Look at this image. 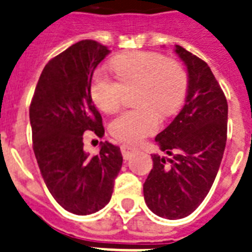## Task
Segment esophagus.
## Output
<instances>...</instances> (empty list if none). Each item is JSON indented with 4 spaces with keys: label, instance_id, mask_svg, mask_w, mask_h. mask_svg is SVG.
Returning <instances> with one entry per match:
<instances>
[{
    "label": "esophagus",
    "instance_id": "1",
    "mask_svg": "<svg viewBox=\"0 0 252 252\" xmlns=\"http://www.w3.org/2000/svg\"><path fill=\"white\" fill-rule=\"evenodd\" d=\"M135 151L136 148L131 147V146H128V144H122V146H121V153H122V157H124V159H126V160H127L128 158L131 157Z\"/></svg>",
    "mask_w": 252,
    "mask_h": 252
}]
</instances>
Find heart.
<instances>
[{
    "instance_id": "obj_1",
    "label": "heart",
    "mask_w": 252,
    "mask_h": 252,
    "mask_svg": "<svg viewBox=\"0 0 252 252\" xmlns=\"http://www.w3.org/2000/svg\"><path fill=\"white\" fill-rule=\"evenodd\" d=\"M110 69L116 80L97 72L91 83V95L99 110L112 114L121 106L124 93L131 91L135 109L125 110L110 124V132L126 143H138L158 131L161 117H168L184 101L188 77L179 62L157 52L132 51L114 56Z\"/></svg>"
}]
</instances>
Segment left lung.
Wrapping results in <instances>:
<instances>
[{
  "mask_svg": "<svg viewBox=\"0 0 252 252\" xmlns=\"http://www.w3.org/2000/svg\"><path fill=\"white\" fill-rule=\"evenodd\" d=\"M188 69L187 102L155 138L171 159L153 157L143 184L144 201L159 217L179 220L193 213L217 176L227 138V101L209 65L176 46Z\"/></svg>",
  "mask_w": 252,
  "mask_h": 252,
  "instance_id": "left-lung-1",
  "label": "left lung"
}]
</instances>
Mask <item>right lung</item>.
<instances>
[{"label":"right lung","instance_id":"1","mask_svg":"<svg viewBox=\"0 0 252 252\" xmlns=\"http://www.w3.org/2000/svg\"><path fill=\"white\" fill-rule=\"evenodd\" d=\"M109 50L85 39L52 58L42 71L30 104L32 148L52 197L79 216L98 212L112 198L122 167L118 146L104 142L94 157L84 153V132L105 134L93 105L92 76Z\"/></svg>","mask_w":252,"mask_h":252}]
</instances>
